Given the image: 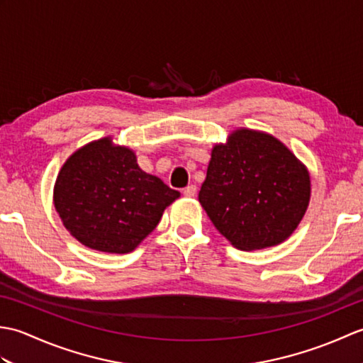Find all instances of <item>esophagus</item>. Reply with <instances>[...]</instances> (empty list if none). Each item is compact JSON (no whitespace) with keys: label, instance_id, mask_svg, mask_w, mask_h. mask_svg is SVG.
<instances>
[{"label":"esophagus","instance_id":"1","mask_svg":"<svg viewBox=\"0 0 363 363\" xmlns=\"http://www.w3.org/2000/svg\"><path fill=\"white\" fill-rule=\"evenodd\" d=\"M182 194H184V196H189V198L195 196L196 195V187L195 186H187L186 189L182 190Z\"/></svg>","mask_w":363,"mask_h":363}]
</instances>
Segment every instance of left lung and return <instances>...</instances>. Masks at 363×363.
Wrapping results in <instances>:
<instances>
[{"instance_id":"8db88e82","label":"left lung","mask_w":363,"mask_h":363,"mask_svg":"<svg viewBox=\"0 0 363 363\" xmlns=\"http://www.w3.org/2000/svg\"><path fill=\"white\" fill-rule=\"evenodd\" d=\"M307 167L272 134L237 128L212 148L198 199L213 226L242 251L293 234L311 201Z\"/></svg>"}]
</instances>
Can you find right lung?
Masks as SVG:
<instances>
[{"label":"right lung","instance_id":"obj_1","mask_svg":"<svg viewBox=\"0 0 363 363\" xmlns=\"http://www.w3.org/2000/svg\"><path fill=\"white\" fill-rule=\"evenodd\" d=\"M181 194L143 172L129 146L103 137L60 168L52 203L65 229L90 250L126 254L148 237Z\"/></svg>","mask_w":363,"mask_h":363}]
</instances>
